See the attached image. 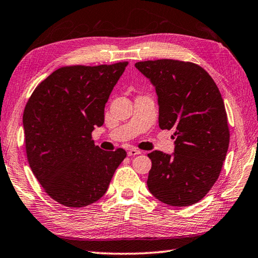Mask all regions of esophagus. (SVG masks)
<instances>
[{"mask_svg":"<svg viewBox=\"0 0 258 258\" xmlns=\"http://www.w3.org/2000/svg\"><path fill=\"white\" fill-rule=\"evenodd\" d=\"M127 154H128V156H136V155H139V154H142V153H140V150H138V149L131 148V149L128 150Z\"/></svg>","mask_w":258,"mask_h":258,"instance_id":"esophagus-1","label":"esophagus"}]
</instances>
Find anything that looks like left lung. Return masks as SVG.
Returning a JSON list of instances; mask_svg holds the SVG:
<instances>
[{"instance_id": "8db88e82", "label": "left lung", "mask_w": 258, "mask_h": 258, "mask_svg": "<svg viewBox=\"0 0 258 258\" xmlns=\"http://www.w3.org/2000/svg\"><path fill=\"white\" fill-rule=\"evenodd\" d=\"M135 66L156 90L159 128L175 131L173 154H148L149 192L168 206L194 205L219 177L229 147L220 91L212 77L193 62L158 59Z\"/></svg>"}]
</instances>
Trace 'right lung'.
Returning <instances> with one entry per match:
<instances>
[{
  "label": "right lung",
  "mask_w": 258,
  "mask_h": 258,
  "mask_svg": "<svg viewBox=\"0 0 258 258\" xmlns=\"http://www.w3.org/2000/svg\"><path fill=\"white\" fill-rule=\"evenodd\" d=\"M128 62L58 69L42 81L23 112L27 157L32 173L53 200L71 208L104 196L122 148L105 152L92 140L104 123V106Z\"/></svg>",
  "instance_id": "1"
}]
</instances>
